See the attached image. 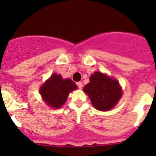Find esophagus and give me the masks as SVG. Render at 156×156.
<instances>
[{
  "label": "esophagus",
  "mask_w": 156,
  "mask_h": 156,
  "mask_svg": "<svg viewBox=\"0 0 156 156\" xmlns=\"http://www.w3.org/2000/svg\"><path fill=\"white\" fill-rule=\"evenodd\" d=\"M76 84H77V86L78 87V88H80L81 89V88L83 87V83H81V82H78V83H76Z\"/></svg>",
  "instance_id": "obj_1"
}]
</instances>
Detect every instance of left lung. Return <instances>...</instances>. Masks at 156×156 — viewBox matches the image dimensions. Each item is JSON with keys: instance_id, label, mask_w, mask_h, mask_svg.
<instances>
[{"instance_id": "8db88e82", "label": "left lung", "mask_w": 156, "mask_h": 156, "mask_svg": "<svg viewBox=\"0 0 156 156\" xmlns=\"http://www.w3.org/2000/svg\"><path fill=\"white\" fill-rule=\"evenodd\" d=\"M95 108L109 111L113 108L122 96V89L118 81L101 72H95L90 77V83L83 87Z\"/></svg>"}]
</instances>
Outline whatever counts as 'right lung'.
Segmentation results:
<instances>
[{
  "instance_id": "1",
  "label": "right lung",
  "mask_w": 156,
  "mask_h": 156,
  "mask_svg": "<svg viewBox=\"0 0 156 156\" xmlns=\"http://www.w3.org/2000/svg\"><path fill=\"white\" fill-rule=\"evenodd\" d=\"M77 88V85L71 79H63L60 74L53 73L41 86L40 93L48 106L59 108L66 103L69 94Z\"/></svg>"
}]
</instances>
